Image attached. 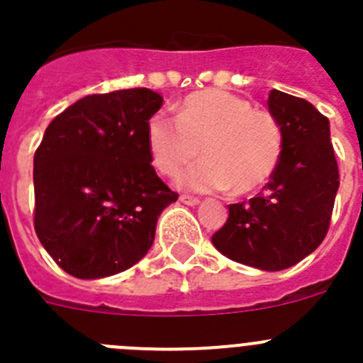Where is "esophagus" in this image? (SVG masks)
Wrapping results in <instances>:
<instances>
[{"mask_svg":"<svg viewBox=\"0 0 363 363\" xmlns=\"http://www.w3.org/2000/svg\"><path fill=\"white\" fill-rule=\"evenodd\" d=\"M179 201H184V203L187 205H198L200 203V198L191 196V194H182V196H179Z\"/></svg>","mask_w":363,"mask_h":363,"instance_id":"esophagus-1","label":"esophagus"}]
</instances>
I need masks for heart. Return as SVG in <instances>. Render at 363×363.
I'll list each match as a JSON object with an SVG mask.
<instances>
[{"label": "heart", "instance_id": "1", "mask_svg": "<svg viewBox=\"0 0 363 363\" xmlns=\"http://www.w3.org/2000/svg\"><path fill=\"white\" fill-rule=\"evenodd\" d=\"M147 138L162 174H178L200 150L203 160L179 176V185L192 191L229 189L234 196L267 184L284 150L281 125L271 112L214 89L189 94L176 118L154 114Z\"/></svg>", "mask_w": 363, "mask_h": 363}]
</instances>
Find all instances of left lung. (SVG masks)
Instances as JSON below:
<instances>
[{
	"instance_id": "obj_1",
	"label": "left lung",
	"mask_w": 363,
	"mask_h": 363,
	"mask_svg": "<svg viewBox=\"0 0 363 363\" xmlns=\"http://www.w3.org/2000/svg\"><path fill=\"white\" fill-rule=\"evenodd\" d=\"M269 111L284 133L280 163L255 198L229 205V218L213 234V243L233 262L281 271L323 242L340 174L322 112L280 91L269 94Z\"/></svg>"
}]
</instances>
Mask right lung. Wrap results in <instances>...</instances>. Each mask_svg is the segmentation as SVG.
Masks as SVG:
<instances>
[{
  "label": "right lung",
  "mask_w": 363,
  "mask_h": 363,
  "mask_svg": "<svg viewBox=\"0 0 363 363\" xmlns=\"http://www.w3.org/2000/svg\"><path fill=\"white\" fill-rule=\"evenodd\" d=\"M140 86L78 99L47 127L34 154V229L70 277L94 280L138 264L178 192L162 182L147 125L162 107Z\"/></svg>",
  "instance_id": "add662e5"
}]
</instances>
